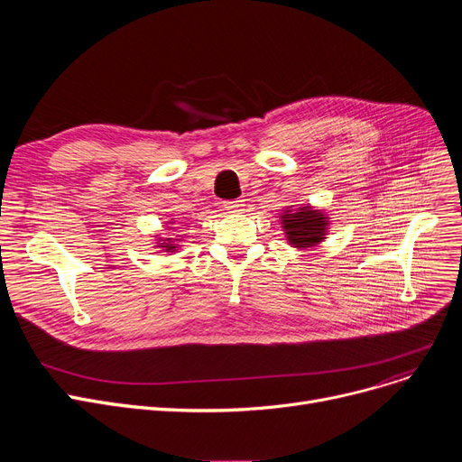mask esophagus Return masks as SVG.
Listing matches in <instances>:
<instances>
[{
	"instance_id": "obj_1",
	"label": "esophagus",
	"mask_w": 462,
	"mask_h": 462,
	"mask_svg": "<svg viewBox=\"0 0 462 462\" xmlns=\"http://www.w3.org/2000/svg\"><path fill=\"white\" fill-rule=\"evenodd\" d=\"M223 206H225V209H226L228 213H239V211H244V206H245V204H244V200L237 199V200H226Z\"/></svg>"
}]
</instances>
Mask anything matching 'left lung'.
Returning a JSON list of instances; mask_svg holds the SVG:
<instances>
[{"label":"left lung","mask_w":462,"mask_h":462,"mask_svg":"<svg viewBox=\"0 0 462 462\" xmlns=\"http://www.w3.org/2000/svg\"><path fill=\"white\" fill-rule=\"evenodd\" d=\"M279 217L286 244L294 249L309 251L320 245L329 234V215L310 204L286 206Z\"/></svg>","instance_id":"8db88e82"}]
</instances>
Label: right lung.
Returning a JSON list of instances; mask_svg holds the SVG:
<instances>
[{
  "instance_id": "right-lung-1",
  "label": "right lung",
  "mask_w": 462,
  "mask_h": 462,
  "mask_svg": "<svg viewBox=\"0 0 462 462\" xmlns=\"http://www.w3.org/2000/svg\"><path fill=\"white\" fill-rule=\"evenodd\" d=\"M166 225V230H174L176 226V221L174 218H170V221H166L164 223ZM155 237V247L157 249H161L162 253H166V254H174V253H180V249L183 247L181 244H183V236H174V237H161V234H157V236H153Z\"/></svg>"
}]
</instances>
